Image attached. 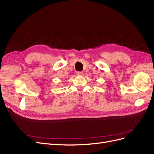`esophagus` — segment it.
I'll return each instance as SVG.
<instances>
[{
    "label": "esophagus",
    "mask_w": 154,
    "mask_h": 154,
    "mask_svg": "<svg viewBox=\"0 0 154 154\" xmlns=\"http://www.w3.org/2000/svg\"><path fill=\"white\" fill-rule=\"evenodd\" d=\"M76 74L78 76H82L83 74V72H80V71H77L76 72Z\"/></svg>",
    "instance_id": "esophagus-1"
}]
</instances>
